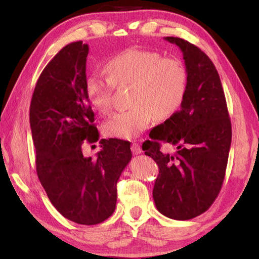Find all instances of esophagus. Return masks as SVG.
Segmentation results:
<instances>
[{"instance_id": "34e87169", "label": "esophagus", "mask_w": 259, "mask_h": 259, "mask_svg": "<svg viewBox=\"0 0 259 259\" xmlns=\"http://www.w3.org/2000/svg\"><path fill=\"white\" fill-rule=\"evenodd\" d=\"M131 151H133L134 155H139V153L142 152V149L139 144H137V142H134L133 145H131Z\"/></svg>"}]
</instances>
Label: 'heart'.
Masks as SVG:
<instances>
[{
    "mask_svg": "<svg viewBox=\"0 0 259 259\" xmlns=\"http://www.w3.org/2000/svg\"><path fill=\"white\" fill-rule=\"evenodd\" d=\"M106 72L108 75H89L84 85L88 101L98 112L108 114L111 111L114 84H133V107L114 113L103 124V131L110 137L136 138L146 130L153 115L158 120L167 119L185 100L188 72L178 59L162 58L155 51L129 49L110 60Z\"/></svg>",
    "mask_w": 259,
    "mask_h": 259,
    "instance_id": "heart-1",
    "label": "heart"
}]
</instances>
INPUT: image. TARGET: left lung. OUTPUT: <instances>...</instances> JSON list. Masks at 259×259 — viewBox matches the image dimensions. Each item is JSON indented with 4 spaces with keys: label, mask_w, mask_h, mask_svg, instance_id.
<instances>
[{
    "label": "left lung",
    "mask_w": 259,
    "mask_h": 259,
    "mask_svg": "<svg viewBox=\"0 0 259 259\" xmlns=\"http://www.w3.org/2000/svg\"><path fill=\"white\" fill-rule=\"evenodd\" d=\"M183 52L188 87L179 111L153 128L142 145L159 167L153 200L164 216L188 221L212 205L224 183L232 142V124L221 78L199 48L167 36ZM161 142L176 145L175 155L163 154Z\"/></svg>",
    "instance_id": "left-lung-1"
}]
</instances>
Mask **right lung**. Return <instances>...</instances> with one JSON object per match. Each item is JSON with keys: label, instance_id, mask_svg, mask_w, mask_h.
<instances>
[{"label": "right lung", "instance_id": "right-lung-1", "mask_svg": "<svg viewBox=\"0 0 259 259\" xmlns=\"http://www.w3.org/2000/svg\"><path fill=\"white\" fill-rule=\"evenodd\" d=\"M88 53V45L72 42L48 63L32 96L30 125L37 177L52 205L71 222L97 225L113 213L133 153L120 139H101L96 158L82 153L84 141L99 140L84 90Z\"/></svg>", "mask_w": 259, "mask_h": 259}]
</instances>
